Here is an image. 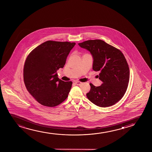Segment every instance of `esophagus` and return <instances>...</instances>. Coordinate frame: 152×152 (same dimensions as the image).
I'll list each match as a JSON object with an SVG mask.
<instances>
[{
  "instance_id": "1",
  "label": "esophagus",
  "mask_w": 152,
  "mask_h": 152,
  "mask_svg": "<svg viewBox=\"0 0 152 152\" xmlns=\"http://www.w3.org/2000/svg\"><path fill=\"white\" fill-rule=\"evenodd\" d=\"M75 83H76V85H77L78 86H81L83 84V83H81V82H80V81H76Z\"/></svg>"
}]
</instances>
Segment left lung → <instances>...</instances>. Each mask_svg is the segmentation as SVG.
Wrapping results in <instances>:
<instances>
[{
	"mask_svg": "<svg viewBox=\"0 0 152 152\" xmlns=\"http://www.w3.org/2000/svg\"><path fill=\"white\" fill-rule=\"evenodd\" d=\"M78 45L91 54L92 69L100 72L99 79L103 83L98 87L90 83L91 89L86 94L88 99L102 107L113 105L124 96L129 83L130 72L125 56L102 40H89Z\"/></svg>",
	"mask_w": 152,
	"mask_h": 152,
	"instance_id": "1",
	"label": "left lung"
}]
</instances>
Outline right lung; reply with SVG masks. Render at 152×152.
I'll return each instance as SVG.
<instances>
[{
	"mask_svg": "<svg viewBox=\"0 0 152 152\" xmlns=\"http://www.w3.org/2000/svg\"><path fill=\"white\" fill-rule=\"evenodd\" d=\"M75 42L48 40L32 50L25 60L23 78L29 94L44 106L54 107L68 96L72 82L62 81L56 71L64 66Z\"/></svg>",
	"mask_w": 152,
	"mask_h": 152,
	"instance_id": "add662e5",
	"label": "right lung"
}]
</instances>
